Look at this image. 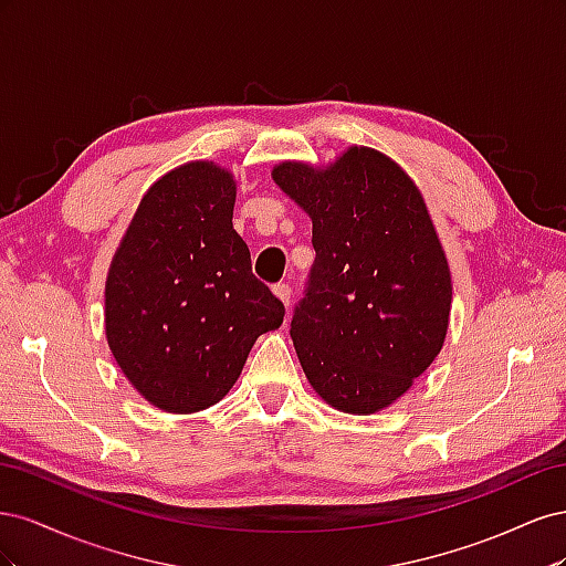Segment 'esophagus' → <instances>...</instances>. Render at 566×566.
<instances>
[{"instance_id":"esophagus-1","label":"esophagus","mask_w":566,"mask_h":566,"mask_svg":"<svg viewBox=\"0 0 566 566\" xmlns=\"http://www.w3.org/2000/svg\"><path fill=\"white\" fill-rule=\"evenodd\" d=\"M273 293H276V297L287 306L290 304V295H293V290H290L287 283H276V285H273Z\"/></svg>"}]
</instances>
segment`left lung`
Returning a JSON list of instances; mask_svg holds the SVG:
<instances>
[{"label":"left lung","mask_w":566,"mask_h":566,"mask_svg":"<svg viewBox=\"0 0 566 566\" xmlns=\"http://www.w3.org/2000/svg\"><path fill=\"white\" fill-rule=\"evenodd\" d=\"M273 181L312 217L316 260L290 337L312 387L345 413H375L441 352L451 273L416 184L373 148L333 167L283 163Z\"/></svg>","instance_id":"8db88e82"}]
</instances>
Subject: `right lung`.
Segmentation results:
<instances>
[{
	"label": "right lung",
	"instance_id": "add662e5",
	"mask_svg": "<svg viewBox=\"0 0 566 566\" xmlns=\"http://www.w3.org/2000/svg\"><path fill=\"white\" fill-rule=\"evenodd\" d=\"M233 177L188 163L148 188L106 281V335L117 366L167 413L224 399L283 302L254 279L233 229Z\"/></svg>",
	"mask_w": 566,
	"mask_h": 566
}]
</instances>
